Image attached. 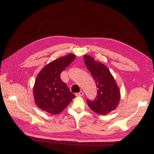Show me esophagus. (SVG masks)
Returning <instances> with one entry per match:
<instances>
[{
  "label": "esophagus",
  "instance_id": "esophagus-1",
  "mask_svg": "<svg viewBox=\"0 0 154 154\" xmlns=\"http://www.w3.org/2000/svg\"><path fill=\"white\" fill-rule=\"evenodd\" d=\"M83 95H84V92L82 91H80V92H78V93H77L75 94V95L77 96V97H79V96H82Z\"/></svg>",
  "mask_w": 154,
  "mask_h": 154
}]
</instances>
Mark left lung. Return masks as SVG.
<instances>
[{"instance_id": "1", "label": "left lung", "mask_w": 154, "mask_h": 154, "mask_svg": "<svg viewBox=\"0 0 154 154\" xmlns=\"http://www.w3.org/2000/svg\"><path fill=\"white\" fill-rule=\"evenodd\" d=\"M84 62L93 77L97 88L94 100H87L88 106L94 112L106 115L114 110L120 100V92L116 80L107 67L96 62L91 56L84 55Z\"/></svg>"}]
</instances>
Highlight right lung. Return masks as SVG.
Returning <instances> with one entry per match:
<instances>
[{"label":"right lung","instance_id":"add662e5","mask_svg":"<svg viewBox=\"0 0 154 154\" xmlns=\"http://www.w3.org/2000/svg\"><path fill=\"white\" fill-rule=\"evenodd\" d=\"M75 58V55L69 54L47 64L40 72L34 87V96L40 109L53 115L58 114L75 97L60 78L61 72Z\"/></svg>","mask_w":154,"mask_h":154}]
</instances>
